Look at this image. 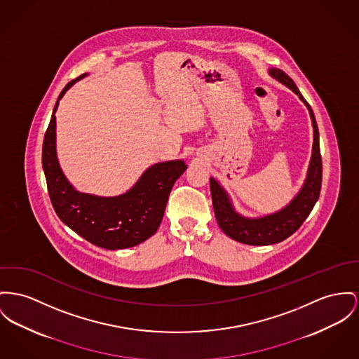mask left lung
<instances>
[{"label": "left lung", "mask_w": 359, "mask_h": 359, "mask_svg": "<svg viewBox=\"0 0 359 359\" xmlns=\"http://www.w3.org/2000/svg\"><path fill=\"white\" fill-rule=\"evenodd\" d=\"M268 72L273 79L285 84L292 93L299 96V99L305 103L311 114L313 125V148L311 163L304 187L290 201V204H287L280 211L262 217H246L239 215L234 210L227 191L223 189V187L215 178H210L211 197L219 227L230 238L246 245L257 246L282 242L301 227V224L309 216L314 204L318 200L323 180V161L318 143V128L309 103L301 95L299 90L297 88L295 83L288 77V74L276 68H271Z\"/></svg>", "instance_id": "left-lung-1"}]
</instances>
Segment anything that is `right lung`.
Here are the masks:
<instances>
[{"label":"right lung","mask_w":359,"mask_h":359,"mask_svg":"<svg viewBox=\"0 0 359 359\" xmlns=\"http://www.w3.org/2000/svg\"><path fill=\"white\" fill-rule=\"evenodd\" d=\"M69 81L54 106L42 149L48 196L58 217L80 237L99 248H132L154 236L163 219L168 194L184 174V161L161 162L147 168L129 191L114 197L80 193L64 175L55 149V111L60 99L76 81Z\"/></svg>","instance_id":"obj_1"}]
</instances>
